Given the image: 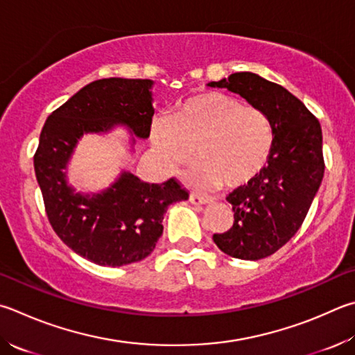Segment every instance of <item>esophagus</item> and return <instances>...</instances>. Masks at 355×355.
<instances>
[{
  "label": "esophagus",
  "mask_w": 355,
  "mask_h": 355,
  "mask_svg": "<svg viewBox=\"0 0 355 355\" xmlns=\"http://www.w3.org/2000/svg\"><path fill=\"white\" fill-rule=\"evenodd\" d=\"M189 200H191V203H194V205H206V203L209 202L208 198L198 196V194H191Z\"/></svg>",
  "instance_id": "34e87169"
}]
</instances>
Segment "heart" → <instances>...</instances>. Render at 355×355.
<instances>
[{"label":"heart","mask_w":355,"mask_h":355,"mask_svg":"<svg viewBox=\"0 0 355 355\" xmlns=\"http://www.w3.org/2000/svg\"><path fill=\"white\" fill-rule=\"evenodd\" d=\"M152 143L171 172L188 166L197 153L200 184L237 188L267 166L275 132L261 108L220 92H200L180 102L171 118L153 122Z\"/></svg>","instance_id":"b5f03b06"}]
</instances>
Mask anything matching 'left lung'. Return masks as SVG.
<instances>
[{
  "label": "left lung",
  "mask_w": 355,
  "mask_h": 355,
  "mask_svg": "<svg viewBox=\"0 0 355 355\" xmlns=\"http://www.w3.org/2000/svg\"><path fill=\"white\" fill-rule=\"evenodd\" d=\"M208 87L228 88L272 121L275 144L259 175L227 197L233 227L212 241L225 254L245 261L272 256L304 222L324 175L318 119L284 87L253 73H234Z\"/></svg>",
  "instance_id": "8db88e82"
}]
</instances>
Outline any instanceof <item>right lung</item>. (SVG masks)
<instances>
[{"instance_id":"1","label":"right lung","mask_w":355,"mask_h":355,"mask_svg":"<svg viewBox=\"0 0 355 355\" xmlns=\"http://www.w3.org/2000/svg\"><path fill=\"white\" fill-rule=\"evenodd\" d=\"M149 79L94 80L48 116L40 133L34 169L48 220L63 243L98 266L121 267L149 256L163 234L167 206L188 200L177 178L155 184L122 172L101 194H76L67 184V163L83 133L124 124L149 138L152 92Z\"/></svg>"}]
</instances>
